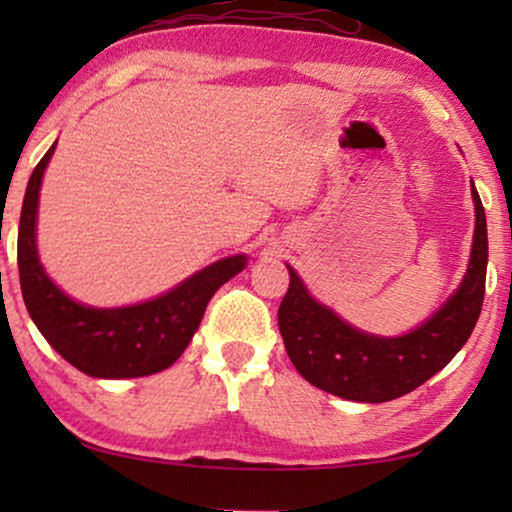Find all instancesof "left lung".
I'll list each match as a JSON object with an SVG mask.
<instances>
[{
	"label": "left lung",
	"mask_w": 512,
	"mask_h": 512,
	"mask_svg": "<svg viewBox=\"0 0 512 512\" xmlns=\"http://www.w3.org/2000/svg\"><path fill=\"white\" fill-rule=\"evenodd\" d=\"M471 193L475 235L464 282L431 319L401 338L356 331L317 303L296 270L286 265L291 282L277 312L279 333L291 363L307 382L347 401L384 403L422 387L454 359L471 338L485 298L487 219L475 186Z\"/></svg>",
	"instance_id": "obj_1"
}]
</instances>
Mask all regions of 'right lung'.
Wrapping results in <instances>:
<instances>
[{"label": "right lung", "instance_id": "add662e5", "mask_svg": "<svg viewBox=\"0 0 512 512\" xmlns=\"http://www.w3.org/2000/svg\"><path fill=\"white\" fill-rule=\"evenodd\" d=\"M55 144L34 167L20 212L18 272L27 312L48 345L81 373L109 380L160 373L184 354L207 303L219 286L244 268L247 256L207 265L177 289L139 305L100 310L67 298L41 268L34 233L41 179Z\"/></svg>", "mask_w": 512, "mask_h": 512}]
</instances>
